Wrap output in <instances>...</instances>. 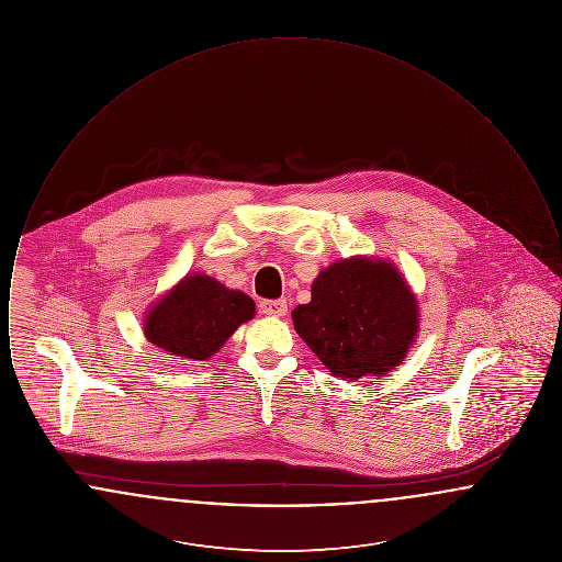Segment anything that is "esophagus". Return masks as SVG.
I'll list each match as a JSON object with an SVG mask.
<instances>
[{
	"instance_id": "1",
	"label": "esophagus",
	"mask_w": 562,
	"mask_h": 562,
	"mask_svg": "<svg viewBox=\"0 0 562 562\" xmlns=\"http://www.w3.org/2000/svg\"><path fill=\"white\" fill-rule=\"evenodd\" d=\"M259 310H261V314H266V316L282 318V316H286L289 305H286L284 299H266V301L259 303Z\"/></svg>"
}]
</instances>
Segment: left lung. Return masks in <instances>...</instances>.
<instances>
[{
  "mask_svg": "<svg viewBox=\"0 0 562 562\" xmlns=\"http://www.w3.org/2000/svg\"><path fill=\"white\" fill-rule=\"evenodd\" d=\"M293 324L328 373L358 381L402 364L419 333V305L394 263L349 257L322 269Z\"/></svg>",
  "mask_w": 562,
  "mask_h": 562,
  "instance_id": "obj_1",
  "label": "left lung"
}]
</instances>
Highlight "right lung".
<instances>
[{
    "mask_svg": "<svg viewBox=\"0 0 562 562\" xmlns=\"http://www.w3.org/2000/svg\"><path fill=\"white\" fill-rule=\"evenodd\" d=\"M255 301L206 273H188L149 305L143 333L151 346L181 360H209L244 322Z\"/></svg>",
    "mask_w": 562,
    "mask_h": 562,
    "instance_id": "add662e5",
    "label": "right lung"
}]
</instances>
